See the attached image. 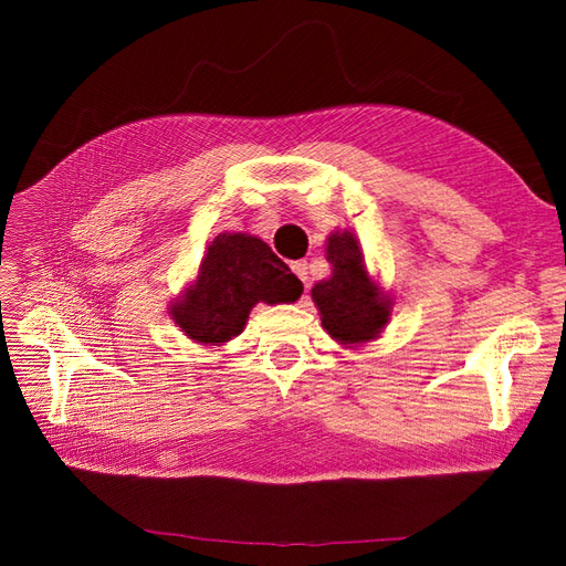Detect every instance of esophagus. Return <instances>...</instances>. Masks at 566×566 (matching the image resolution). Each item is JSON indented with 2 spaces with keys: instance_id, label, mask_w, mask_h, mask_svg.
<instances>
[{
  "instance_id": "34e87169",
  "label": "esophagus",
  "mask_w": 566,
  "mask_h": 566,
  "mask_svg": "<svg viewBox=\"0 0 566 566\" xmlns=\"http://www.w3.org/2000/svg\"><path fill=\"white\" fill-rule=\"evenodd\" d=\"M290 266H293V271L297 273V279H300L306 287H310V271H306L310 266H306V262H293Z\"/></svg>"
}]
</instances>
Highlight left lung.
<instances>
[{"label":"left lung","instance_id":"1","mask_svg":"<svg viewBox=\"0 0 566 566\" xmlns=\"http://www.w3.org/2000/svg\"><path fill=\"white\" fill-rule=\"evenodd\" d=\"M325 260L333 266L331 279L312 287L325 333L347 349L375 342L391 318V293H385V287L370 276L364 250L352 231L337 229L328 235Z\"/></svg>","mask_w":566,"mask_h":566}]
</instances>
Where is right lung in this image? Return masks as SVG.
<instances>
[{
    "instance_id": "right-lung-1",
    "label": "right lung",
    "mask_w": 566,
    "mask_h": 566,
    "mask_svg": "<svg viewBox=\"0 0 566 566\" xmlns=\"http://www.w3.org/2000/svg\"><path fill=\"white\" fill-rule=\"evenodd\" d=\"M302 281L262 238L219 233L169 316L202 347H221L241 335L254 304H285L302 295Z\"/></svg>"
}]
</instances>
